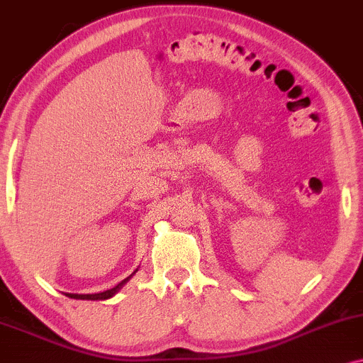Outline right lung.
I'll use <instances>...</instances> for the list:
<instances>
[{"instance_id":"add662e5","label":"right lung","mask_w":363,"mask_h":363,"mask_svg":"<svg viewBox=\"0 0 363 363\" xmlns=\"http://www.w3.org/2000/svg\"><path fill=\"white\" fill-rule=\"evenodd\" d=\"M137 270H138V269H137ZM137 270H135V272H137ZM135 272H133V274H135ZM133 274H132V276H133ZM132 276L123 279V281L118 284V286L113 287V289L98 292V294H71V292H65V296H67V298H71V299H82V301H84V299H86V301H104V299H110V298H113V296L116 294L118 291L121 289V287L125 286L126 282L130 281V279H132Z\"/></svg>"}]
</instances>
